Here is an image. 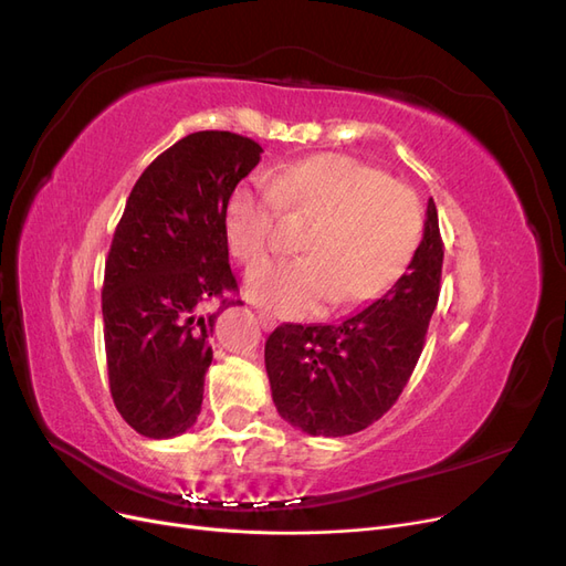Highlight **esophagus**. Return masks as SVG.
Returning <instances> with one entry per match:
<instances>
[{"instance_id":"34e87169","label":"esophagus","mask_w":566,"mask_h":566,"mask_svg":"<svg viewBox=\"0 0 566 566\" xmlns=\"http://www.w3.org/2000/svg\"><path fill=\"white\" fill-rule=\"evenodd\" d=\"M256 318H260V325H262V328H264V331H271V328H273V325H276V318H273L271 314H266L264 310H260V312H256Z\"/></svg>"}]
</instances>
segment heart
I'll use <instances>...</instances> for the list:
<instances>
[{
	"label": "heart",
	"mask_w": 566,
	"mask_h": 566,
	"mask_svg": "<svg viewBox=\"0 0 566 566\" xmlns=\"http://www.w3.org/2000/svg\"><path fill=\"white\" fill-rule=\"evenodd\" d=\"M269 186H235L224 208L231 254L255 266L280 247V210L313 219L297 261L250 271V300L283 316H306L331 300L352 310L385 295L416 260L422 205L408 186L342 153H318L273 169Z\"/></svg>",
	"instance_id": "heart-1"
}]
</instances>
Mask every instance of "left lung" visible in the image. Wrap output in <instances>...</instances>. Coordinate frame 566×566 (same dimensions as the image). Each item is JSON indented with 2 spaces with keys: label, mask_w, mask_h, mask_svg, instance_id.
<instances>
[{
  "label": "left lung",
  "mask_w": 566,
  "mask_h": 566,
  "mask_svg": "<svg viewBox=\"0 0 566 566\" xmlns=\"http://www.w3.org/2000/svg\"><path fill=\"white\" fill-rule=\"evenodd\" d=\"M443 243L427 202L416 260L387 293L335 325L283 323L264 347L279 413L306 434L347 437L397 403L424 347L441 290Z\"/></svg>",
  "instance_id": "1"
}]
</instances>
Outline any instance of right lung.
Returning a JSON list of instances; mask_svg holds the SVG:
<instances>
[{
	"instance_id": "obj_1",
	"label": "right lung",
	"mask_w": 566,
	"mask_h": 566,
	"mask_svg": "<svg viewBox=\"0 0 566 566\" xmlns=\"http://www.w3.org/2000/svg\"><path fill=\"white\" fill-rule=\"evenodd\" d=\"M262 146L233 132H196L153 160L127 198L106 260L101 310L111 397L148 439L200 416L210 335L238 295L224 208ZM219 298L218 312L202 315Z\"/></svg>"
}]
</instances>
